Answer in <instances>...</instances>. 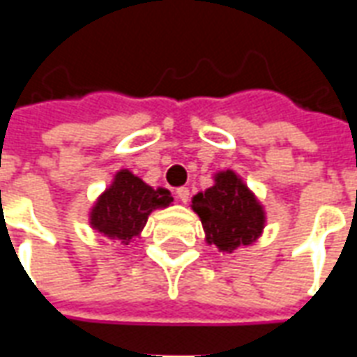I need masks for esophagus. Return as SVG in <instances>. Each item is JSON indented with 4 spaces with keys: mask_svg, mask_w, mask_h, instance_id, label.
Listing matches in <instances>:
<instances>
[{
    "mask_svg": "<svg viewBox=\"0 0 357 357\" xmlns=\"http://www.w3.org/2000/svg\"><path fill=\"white\" fill-rule=\"evenodd\" d=\"M176 195H178V199L183 202V204L189 202V189H187V187H179L178 191H176Z\"/></svg>",
    "mask_w": 357,
    "mask_h": 357,
    "instance_id": "esophagus-1",
    "label": "esophagus"
}]
</instances>
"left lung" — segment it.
Listing matches in <instances>:
<instances>
[{
	"label": "left lung",
	"instance_id": "1",
	"mask_svg": "<svg viewBox=\"0 0 357 357\" xmlns=\"http://www.w3.org/2000/svg\"><path fill=\"white\" fill-rule=\"evenodd\" d=\"M214 181L204 193L195 195L191 204L201 218L206 243L222 252L252 245L266 224L262 204L235 172H220Z\"/></svg>",
	"mask_w": 357,
	"mask_h": 357
}]
</instances>
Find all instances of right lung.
Wrapping results in <instances>:
<instances>
[{
	"label": "right lung",
	"instance_id": "right-lung-1",
	"mask_svg": "<svg viewBox=\"0 0 357 357\" xmlns=\"http://www.w3.org/2000/svg\"><path fill=\"white\" fill-rule=\"evenodd\" d=\"M172 201L170 191L160 187L153 189L130 170H120L93 204L89 224L102 235L128 245L133 237H139L149 214L170 206Z\"/></svg>",
	"mask_w": 357,
	"mask_h": 357
}]
</instances>
